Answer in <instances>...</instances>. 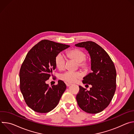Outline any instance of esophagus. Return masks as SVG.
<instances>
[{"instance_id":"esophagus-1","label":"esophagus","mask_w":134,"mask_h":134,"mask_svg":"<svg viewBox=\"0 0 134 134\" xmlns=\"http://www.w3.org/2000/svg\"><path fill=\"white\" fill-rule=\"evenodd\" d=\"M66 86H70V85H71V84L68 83H66Z\"/></svg>"}]
</instances>
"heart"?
Masks as SVG:
<instances>
[{
	"instance_id": "1",
	"label": "heart",
	"mask_w": 134,
	"mask_h": 134,
	"mask_svg": "<svg viewBox=\"0 0 134 134\" xmlns=\"http://www.w3.org/2000/svg\"><path fill=\"white\" fill-rule=\"evenodd\" d=\"M66 54L70 59L78 63L81 68L87 70L90 66V62L86 58V53L80 49H74L67 52ZM56 67L60 70H64L66 67V60L62 53L57 54L54 58ZM60 79L68 83H75L82 77V74L79 71H66L60 75Z\"/></svg>"
}]
</instances>
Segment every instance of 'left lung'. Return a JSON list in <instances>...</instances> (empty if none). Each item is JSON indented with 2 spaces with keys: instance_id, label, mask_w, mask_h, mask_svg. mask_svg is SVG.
<instances>
[{
  "instance_id": "1",
  "label": "left lung",
  "mask_w": 134,
  "mask_h": 134,
  "mask_svg": "<svg viewBox=\"0 0 134 134\" xmlns=\"http://www.w3.org/2000/svg\"><path fill=\"white\" fill-rule=\"evenodd\" d=\"M85 48L91 59L92 72L83 78V84L91 85L90 91L79 86L76 95L79 106L86 112L98 113L105 109L111 101L116 89V70L107 52L99 45L92 41L75 44Z\"/></svg>"
}]
</instances>
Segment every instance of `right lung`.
I'll return each mask as SVG.
<instances>
[{
  "label": "right lung",
  "mask_w": 134,
  "mask_h": 134,
  "mask_svg": "<svg viewBox=\"0 0 134 134\" xmlns=\"http://www.w3.org/2000/svg\"><path fill=\"white\" fill-rule=\"evenodd\" d=\"M70 46L43 40L27 53L20 71V90L29 107L39 113H47L58 104L66 89L59 80L57 85L46 83L56 66L57 54Z\"/></svg>",
  "instance_id": "obj_1"
}]
</instances>
